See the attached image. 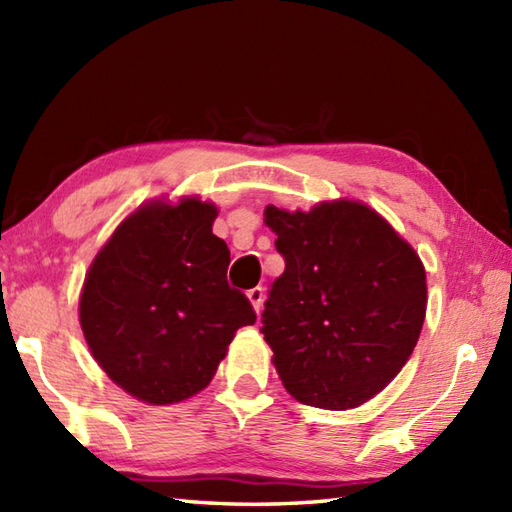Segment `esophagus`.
Returning a JSON list of instances; mask_svg holds the SVG:
<instances>
[{
	"instance_id": "esophagus-1",
	"label": "esophagus",
	"mask_w": 512,
	"mask_h": 512,
	"mask_svg": "<svg viewBox=\"0 0 512 512\" xmlns=\"http://www.w3.org/2000/svg\"><path fill=\"white\" fill-rule=\"evenodd\" d=\"M246 297H248V301H250V303H253L255 312H259V308H262V301H264V288H253V290H248V292H246Z\"/></svg>"
}]
</instances>
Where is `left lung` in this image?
Segmentation results:
<instances>
[{
    "instance_id": "obj_1",
    "label": "left lung",
    "mask_w": 512,
    "mask_h": 512,
    "mask_svg": "<svg viewBox=\"0 0 512 512\" xmlns=\"http://www.w3.org/2000/svg\"><path fill=\"white\" fill-rule=\"evenodd\" d=\"M286 270L262 314L281 383L303 405L343 411L383 391L409 361L427 312L416 250L367 204L308 213L266 206Z\"/></svg>"
}]
</instances>
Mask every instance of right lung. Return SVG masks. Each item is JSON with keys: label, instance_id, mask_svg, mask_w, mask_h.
I'll return each instance as SVG.
<instances>
[{"label": "right lung", "instance_id": "1", "mask_svg": "<svg viewBox=\"0 0 512 512\" xmlns=\"http://www.w3.org/2000/svg\"><path fill=\"white\" fill-rule=\"evenodd\" d=\"M215 204L147 202L125 217L85 277L79 319L94 361L149 405H173L215 376L257 314L228 286L231 253L213 235Z\"/></svg>", "mask_w": 512, "mask_h": 512}]
</instances>
